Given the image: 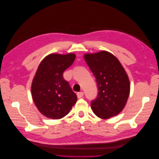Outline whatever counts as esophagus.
<instances>
[{"instance_id":"esophagus-1","label":"esophagus","mask_w":159,"mask_h":159,"mask_svg":"<svg viewBox=\"0 0 159 159\" xmlns=\"http://www.w3.org/2000/svg\"><path fill=\"white\" fill-rule=\"evenodd\" d=\"M83 95H84V92H82V91H80V92H78L77 93V96H78V98L79 99L82 98Z\"/></svg>"}]
</instances>
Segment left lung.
<instances>
[{
	"instance_id": "8db88e82",
	"label": "left lung",
	"mask_w": 159,
	"mask_h": 159,
	"mask_svg": "<svg viewBox=\"0 0 159 159\" xmlns=\"http://www.w3.org/2000/svg\"><path fill=\"white\" fill-rule=\"evenodd\" d=\"M84 58L98 88L97 98L91 102L93 113L104 119L118 115L125 106L130 92L126 71L117 57L106 51L86 54Z\"/></svg>"
}]
</instances>
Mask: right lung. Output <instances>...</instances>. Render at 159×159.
Instances as JSON below:
<instances>
[{
    "label": "right lung",
    "mask_w": 159,
    "mask_h": 159,
    "mask_svg": "<svg viewBox=\"0 0 159 159\" xmlns=\"http://www.w3.org/2000/svg\"><path fill=\"white\" fill-rule=\"evenodd\" d=\"M75 59V55L71 53L52 54L38 66L32 84V96L39 111L48 118L64 117L76 102V94L63 77Z\"/></svg>",
    "instance_id": "1"
}]
</instances>
